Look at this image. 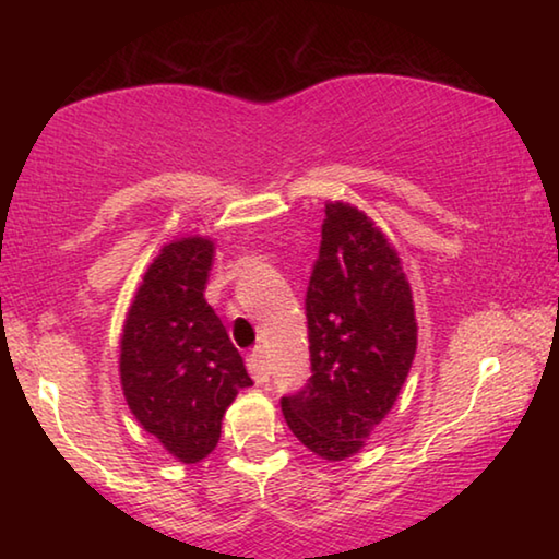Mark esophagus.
Instances as JSON below:
<instances>
[{
  "label": "esophagus",
  "mask_w": 559,
  "mask_h": 559,
  "mask_svg": "<svg viewBox=\"0 0 559 559\" xmlns=\"http://www.w3.org/2000/svg\"><path fill=\"white\" fill-rule=\"evenodd\" d=\"M246 367H249L251 377H253V380H257L259 384L269 382V377H271L269 359H266V355H263V349H261V347H257L249 357H246Z\"/></svg>",
  "instance_id": "1"
}]
</instances>
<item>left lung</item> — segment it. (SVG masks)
<instances>
[{
	"instance_id": "1",
	"label": "left lung",
	"mask_w": 559,
	"mask_h": 559,
	"mask_svg": "<svg viewBox=\"0 0 559 559\" xmlns=\"http://www.w3.org/2000/svg\"><path fill=\"white\" fill-rule=\"evenodd\" d=\"M306 318L313 374L283 396V416L302 447L343 461L392 409L416 353L412 290L400 259L355 206L325 204Z\"/></svg>"
}]
</instances>
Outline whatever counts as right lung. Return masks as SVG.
<instances>
[{
    "mask_svg": "<svg viewBox=\"0 0 559 559\" xmlns=\"http://www.w3.org/2000/svg\"><path fill=\"white\" fill-rule=\"evenodd\" d=\"M212 241L182 239L147 269L120 343V382L143 429L185 463L222 437V416L253 384L219 316L204 300Z\"/></svg>",
    "mask_w": 559,
    "mask_h": 559,
    "instance_id": "1",
    "label": "right lung"
}]
</instances>
